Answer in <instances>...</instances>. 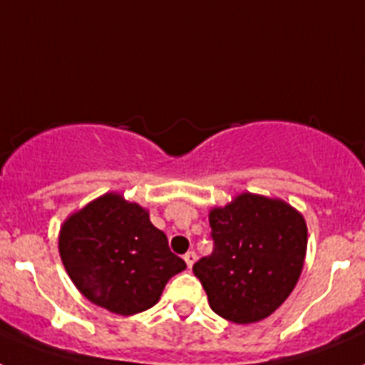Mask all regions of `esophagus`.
<instances>
[{
    "label": "esophagus",
    "instance_id": "obj_1",
    "mask_svg": "<svg viewBox=\"0 0 365 365\" xmlns=\"http://www.w3.org/2000/svg\"><path fill=\"white\" fill-rule=\"evenodd\" d=\"M195 259H197V254L193 252V250H190V252L185 254V261H186V265H188V269H192Z\"/></svg>",
    "mask_w": 365,
    "mask_h": 365
}]
</instances>
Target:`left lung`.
Returning <instances> with one entry per match:
<instances>
[{
  "label": "left lung",
  "mask_w": 365,
  "mask_h": 365,
  "mask_svg": "<svg viewBox=\"0 0 365 365\" xmlns=\"http://www.w3.org/2000/svg\"><path fill=\"white\" fill-rule=\"evenodd\" d=\"M214 250L193 265L212 311L234 324L272 314L298 283L307 250L302 214L279 199L243 193L210 212Z\"/></svg>",
  "instance_id": "1"
}]
</instances>
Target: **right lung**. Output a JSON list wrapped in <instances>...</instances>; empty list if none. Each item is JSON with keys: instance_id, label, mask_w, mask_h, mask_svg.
<instances>
[{"instance_id": "obj_1", "label": "right lung", "mask_w": 365, "mask_h": 365, "mask_svg": "<svg viewBox=\"0 0 365 365\" xmlns=\"http://www.w3.org/2000/svg\"><path fill=\"white\" fill-rule=\"evenodd\" d=\"M58 247L76 289L122 316L153 307L168 279L186 269L148 212L117 193H106L71 215Z\"/></svg>"}]
</instances>
